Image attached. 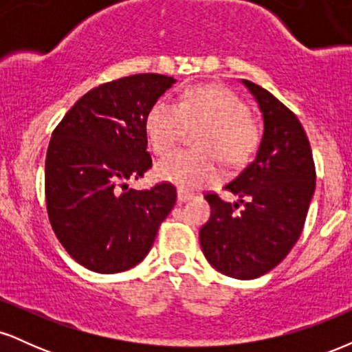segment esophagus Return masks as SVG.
<instances>
[{"label":"esophagus","mask_w":352,"mask_h":352,"mask_svg":"<svg viewBox=\"0 0 352 352\" xmlns=\"http://www.w3.org/2000/svg\"><path fill=\"white\" fill-rule=\"evenodd\" d=\"M193 197H195V193L188 192V190H185V188L177 190V199H179V201H187L190 199H193Z\"/></svg>","instance_id":"obj_1"}]
</instances>
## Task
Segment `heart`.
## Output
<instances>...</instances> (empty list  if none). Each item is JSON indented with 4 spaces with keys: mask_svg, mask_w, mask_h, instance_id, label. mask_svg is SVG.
Listing matches in <instances>:
<instances>
[{
    "mask_svg": "<svg viewBox=\"0 0 352 352\" xmlns=\"http://www.w3.org/2000/svg\"><path fill=\"white\" fill-rule=\"evenodd\" d=\"M205 129L197 134L200 151H182L160 160L155 172L162 180L182 188H197L217 180L218 159L238 167L253 155L260 144V127L250 117V107L236 92L215 84L187 89L179 102L162 98L153 104L145 120L148 144L157 155L170 153L188 127Z\"/></svg>",
    "mask_w": 352,
    "mask_h": 352,
    "instance_id": "obj_1",
    "label": "heart"
}]
</instances>
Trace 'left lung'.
I'll list each match as a JSON object with an SVG mask.
<instances>
[{
  "mask_svg": "<svg viewBox=\"0 0 352 352\" xmlns=\"http://www.w3.org/2000/svg\"><path fill=\"white\" fill-rule=\"evenodd\" d=\"M263 112L265 132L252 164L225 185L238 201L215 192L205 199L212 208L200 230V245L217 272L253 280L280 265L305 227L316 188V168L305 129L272 92L243 79ZM241 203L244 208L236 210Z\"/></svg>",
  "mask_w": 352,
  "mask_h": 352,
  "instance_id": "obj_1",
  "label": "left lung"
}]
</instances>
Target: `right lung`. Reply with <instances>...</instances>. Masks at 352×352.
Returning a JSON list of instances; mask_svg holds the SVG:
<instances>
[{
  "label": "right lung",
  "mask_w": 352,
  "mask_h": 352,
  "mask_svg": "<svg viewBox=\"0 0 352 352\" xmlns=\"http://www.w3.org/2000/svg\"><path fill=\"white\" fill-rule=\"evenodd\" d=\"M175 79L134 74L91 89L52 131L44 190L51 227L71 258L96 273H119L147 256L177 190H134L152 167L145 120Z\"/></svg>",
  "instance_id": "add662e5"
}]
</instances>
